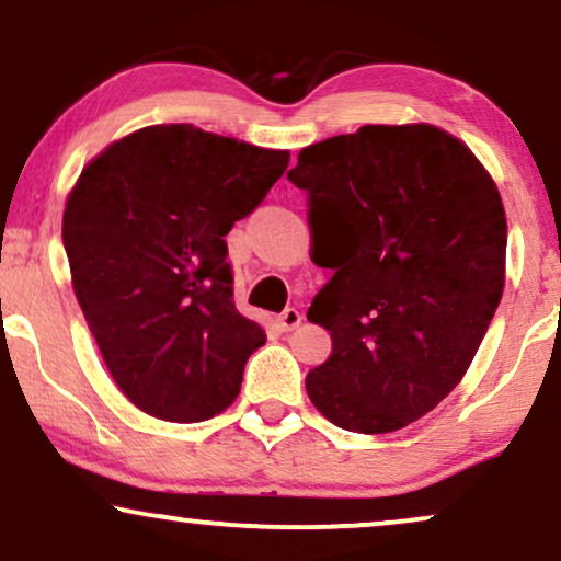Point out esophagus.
<instances>
[{"label": "esophagus", "instance_id": "obj_1", "mask_svg": "<svg viewBox=\"0 0 561 561\" xmlns=\"http://www.w3.org/2000/svg\"><path fill=\"white\" fill-rule=\"evenodd\" d=\"M276 321H279V329L282 331H293V329H297V325L302 323V313L297 308H287L285 313L276 318Z\"/></svg>", "mask_w": 561, "mask_h": 561}]
</instances>
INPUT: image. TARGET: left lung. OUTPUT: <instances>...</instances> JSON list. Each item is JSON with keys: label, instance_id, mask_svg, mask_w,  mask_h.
Returning a JSON list of instances; mask_svg holds the SVG:
<instances>
[{"label": "left lung", "instance_id": "left-lung-1", "mask_svg": "<svg viewBox=\"0 0 561 561\" xmlns=\"http://www.w3.org/2000/svg\"><path fill=\"white\" fill-rule=\"evenodd\" d=\"M287 179L308 194L313 261L333 268L308 310L333 350L305 391L342 430L407 427L458 386L502 300L500 191L432 124L323 139Z\"/></svg>", "mask_w": 561, "mask_h": 561}]
</instances>
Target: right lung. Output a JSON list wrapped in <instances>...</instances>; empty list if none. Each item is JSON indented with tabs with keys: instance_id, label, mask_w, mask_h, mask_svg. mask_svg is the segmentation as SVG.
<instances>
[{
	"instance_id": "1",
	"label": "right lung",
	"mask_w": 561,
	"mask_h": 561,
	"mask_svg": "<svg viewBox=\"0 0 561 561\" xmlns=\"http://www.w3.org/2000/svg\"><path fill=\"white\" fill-rule=\"evenodd\" d=\"M287 165V150L160 124L105 147L69 191L77 302L111 378L150 416L204 422L240 393L266 333L238 313L225 236Z\"/></svg>"
}]
</instances>
